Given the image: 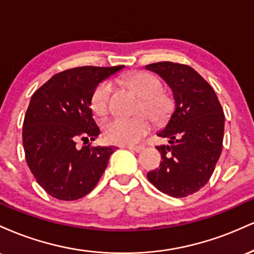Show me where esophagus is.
Returning a JSON list of instances; mask_svg holds the SVG:
<instances>
[{
	"mask_svg": "<svg viewBox=\"0 0 254 254\" xmlns=\"http://www.w3.org/2000/svg\"><path fill=\"white\" fill-rule=\"evenodd\" d=\"M125 148L131 151H135V153H139L144 149L143 145H125Z\"/></svg>",
	"mask_w": 254,
	"mask_h": 254,
	"instance_id": "obj_1",
	"label": "esophagus"
}]
</instances>
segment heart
<instances>
[{"instance_id":"obj_1","label":"heart","mask_w":254,"mask_h":254,"mask_svg":"<svg viewBox=\"0 0 254 254\" xmlns=\"http://www.w3.org/2000/svg\"><path fill=\"white\" fill-rule=\"evenodd\" d=\"M125 82L142 97L138 112L133 118L115 117L104 124V136L113 144H135L147 135L153 127V121L161 123L171 117L174 101L168 93L162 90L160 78L148 71H132L127 75ZM113 83L110 80L99 82L93 89L90 106L98 116H105L111 109Z\"/></svg>"}]
</instances>
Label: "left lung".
<instances>
[{"mask_svg": "<svg viewBox=\"0 0 254 254\" xmlns=\"http://www.w3.org/2000/svg\"><path fill=\"white\" fill-rule=\"evenodd\" d=\"M173 90L176 111L157 136L170 139L160 145L161 164L148 172V180L171 197L193 194L209 182L221 151L224 113L212 87L186 64L157 62L145 65Z\"/></svg>", "mask_w": 254, "mask_h": 254, "instance_id": "1", "label": "left lung"}]
</instances>
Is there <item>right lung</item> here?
Wrapping results in <instances>:
<instances>
[{
  "instance_id": "add662e5",
  "label": "right lung",
  "mask_w": 254,
  "mask_h": 254,
  "mask_svg": "<svg viewBox=\"0 0 254 254\" xmlns=\"http://www.w3.org/2000/svg\"><path fill=\"white\" fill-rule=\"evenodd\" d=\"M124 65L78 66L54 75L32 95L22 127L26 161L37 183L61 200L95 188L116 147H94L100 133L90 97L99 82ZM78 140L84 147L78 148ZM89 144L87 145L86 143Z\"/></svg>"
}]
</instances>
